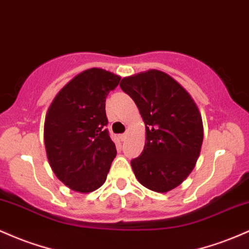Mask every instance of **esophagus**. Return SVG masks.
I'll list each match as a JSON object with an SVG mask.
<instances>
[{
  "mask_svg": "<svg viewBox=\"0 0 249 249\" xmlns=\"http://www.w3.org/2000/svg\"><path fill=\"white\" fill-rule=\"evenodd\" d=\"M119 138L120 141H125V139H126V133H122V135L119 136Z\"/></svg>",
  "mask_w": 249,
  "mask_h": 249,
  "instance_id": "esophagus-1",
  "label": "esophagus"
}]
</instances>
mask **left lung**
<instances>
[{"label":"left lung","mask_w":249,"mask_h":249,"mask_svg":"<svg viewBox=\"0 0 249 249\" xmlns=\"http://www.w3.org/2000/svg\"><path fill=\"white\" fill-rule=\"evenodd\" d=\"M119 86L145 123L144 150L131 160L135 176L150 190L174 189L187 178L200 155L203 125L197 106L181 85L157 70L122 79Z\"/></svg>","instance_id":"8db88e82"}]
</instances>
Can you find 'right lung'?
I'll use <instances>...</instances> for the list:
<instances>
[{
	"label": "right lung",
	"instance_id": "right-lung-1",
	"mask_svg": "<svg viewBox=\"0 0 249 249\" xmlns=\"http://www.w3.org/2000/svg\"><path fill=\"white\" fill-rule=\"evenodd\" d=\"M120 76L91 68L76 75L59 92L45 120V146L54 174L79 193L104 184L117 155L105 111L106 97Z\"/></svg>",
	"mask_w": 249,
	"mask_h": 249
}]
</instances>
